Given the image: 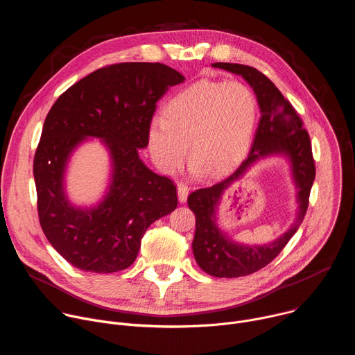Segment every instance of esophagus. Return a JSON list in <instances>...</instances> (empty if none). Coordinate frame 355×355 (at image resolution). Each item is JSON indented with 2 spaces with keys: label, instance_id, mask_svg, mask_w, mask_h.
Segmentation results:
<instances>
[{
  "label": "esophagus",
  "instance_id": "34e87169",
  "mask_svg": "<svg viewBox=\"0 0 355 355\" xmlns=\"http://www.w3.org/2000/svg\"><path fill=\"white\" fill-rule=\"evenodd\" d=\"M177 191H178V199H180V202H185L187 198H188V193H189V188H188L185 184L180 182V184L177 185Z\"/></svg>",
  "mask_w": 355,
  "mask_h": 355
}]
</instances>
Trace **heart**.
<instances>
[{
	"mask_svg": "<svg viewBox=\"0 0 355 355\" xmlns=\"http://www.w3.org/2000/svg\"><path fill=\"white\" fill-rule=\"evenodd\" d=\"M257 122V99L237 81L202 80L173 96L164 119L151 121L150 155L157 167L174 174L188 155L193 168L211 175L232 170L247 151Z\"/></svg>",
	"mask_w": 355,
	"mask_h": 355,
	"instance_id": "heart-1",
	"label": "heart"
}]
</instances>
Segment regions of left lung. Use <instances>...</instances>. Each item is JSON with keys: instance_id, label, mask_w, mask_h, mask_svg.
Segmentation results:
<instances>
[{"instance_id": "1", "label": "left lung", "mask_w": 355, "mask_h": 355, "mask_svg": "<svg viewBox=\"0 0 355 355\" xmlns=\"http://www.w3.org/2000/svg\"><path fill=\"white\" fill-rule=\"evenodd\" d=\"M214 67L241 76L254 89L261 111L248 157L227 178L200 188L188 196V207L195 214V237L192 251L198 266L218 278L250 275L270 264L299 229L309 207V195L316 175L309 133L289 101L274 83L254 67L237 63H214ZM275 153L291 160L298 187L300 211L291 229L271 245L240 246L225 239L216 225V208L221 193L260 157Z\"/></svg>"}]
</instances>
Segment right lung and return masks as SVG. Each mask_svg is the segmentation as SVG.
I'll use <instances>...</instances> for the list:
<instances>
[{"instance_id":"add662e5","label":"right lung","mask_w":355,"mask_h":355,"mask_svg":"<svg viewBox=\"0 0 355 355\" xmlns=\"http://www.w3.org/2000/svg\"><path fill=\"white\" fill-rule=\"evenodd\" d=\"M185 78L162 63H118L66 89L50 108L33 159L37 215L49 243L71 266L110 274L133 264L147 227L178 204L174 182L148 170L146 147L157 101ZM85 137L106 140L114 164L106 199L92 210L67 200L62 175Z\"/></svg>"}]
</instances>
